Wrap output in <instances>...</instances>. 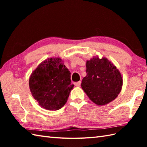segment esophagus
I'll use <instances>...</instances> for the list:
<instances>
[{
	"instance_id": "1",
	"label": "esophagus",
	"mask_w": 147,
	"mask_h": 147,
	"mask_svg": "<svg viewBox=\"0 0 147 147\" xmlns=\"http://www.w3.org/2000/svg\"><path fill=\"white\" fill-rule=\"evenodd\" d=\"M81 83H82V82H76V83H74V85H75V86H80Z\"/></svg>"
}]
</instances>
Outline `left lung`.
<instances>
[{"label": "left lung", "mask_w": 147, "mask_h": 147, "mask_svg": "<svg viewBox=\"0 0 147 147\" xmlns=\"http://www.w3.org/2000/svg\"><path fill=\"white\" fill-rule=\"evenodd\" d=\"M86 76L82 87L95 104L103 105L117 97L123 86L120 72L107 59L93 57L86 61Z\"/></svg>", "instance_id": "1"}]
</instances>
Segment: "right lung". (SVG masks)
I'll return each instance as SVG.
<instances>
[{"label": "right lung", "instance_id": "add662e5", "mask_svg": "<svg viewBox=\"0 0 147 147\" xmlns=\"http://www.w3.org/2000/svg\"><path fill=\"white\" fill-rule=\"evenodd\" d=\"M71 73L60 58H51L40 64L29 80L32 95L42 107L56 111L66 103L73 88Z\"/></svg>", "mask_w": 147, "mask_h": 147}]
</instances>
